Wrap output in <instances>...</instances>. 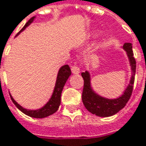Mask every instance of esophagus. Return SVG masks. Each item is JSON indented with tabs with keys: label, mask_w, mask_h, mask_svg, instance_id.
Instances as JSON below:
<instances>
[{
	"label": "esophagus",
	"mask_w": 146,
	"mask_h": 146,
	"mask_svg": "<svg viewBox=\"0 0 146 146\" xmlns=\"http://www.w3.org/2000/svg\"><path fill=\"white\" fill-rule=\"evenodd\" d=\"M71 72L74 74V75H78L80 73V68L77 66H73L71 67Z\"/></svg>",
	"instance_id": "esophagus-1"
}]
</instances>
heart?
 Listing matches in <instances>:
<instances>
[{"mask_svg": "<svg viewBox=\"0 0 146 146\" xmlns=\"http://www.w3.org/2000/svg\"><path fill=\"white\" fill-rule=\"evenodd\" d=\"M91 36H93V34H89L88 35V37H90Z\"/></svg>", "mask_w": 146, "mask_h": 146, "instance_id": "obj_1", "label": "heart"}]
</instances>
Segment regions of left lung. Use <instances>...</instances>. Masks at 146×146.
Here are the masks:
<instances>
[{"mask_svg":"<svg viewBox=\"0 0 146 146\" xmlns=\"http://www.w3.org/2000/svg\"><path fill=\"white\" fill-rule=\"evenodd\" d=\"M122 48L126 51L129 59L130 69H131V77L129 85L125 90L124 93L115 99H108L98 95L94 91L90 84V74L88 70L82 72L81 76L84 79V88L82 92V101L85 107L88 111L100 117H109L115 115L120 110L123 109L128 100L133 90V85L135 81V75L136 63L134 58L131 43H125Z\"/></svg>","mask_w":146,"mask_h":146,"instance_id":"left-lung-1","label":"left lung"}]
</instances>
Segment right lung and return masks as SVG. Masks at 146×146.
Instances as JSON below:
<instances>
[{"label": "right lung", "instance_id": "obj_1", "mask_svg": "<svg viewBox=\"0 0 146 146\" xmlns=\"http://www.w3.org/2000/svg\"><path fill=\"white\" fill-rule=\"evenodd\" d=\"M35 18H36V16H33L32 18H31L17 35H19L21 32H22L27 26H30L33 22ZM70 75H71V70H70V68L69 67L68 65H65L59 69L53 93H52L50 100L47 101L46 104L40 109L28 110L26 109V108H23L21 105H19L16 100L13 99V97L10 94L11 99L12 100V102L15 104L16 107L21 112L26 114V115L33 117V118H45V117H47V116L54 114L55 112H56L57 110L59 109L60 105V96H61L62 90L64 88V86L66 83L68 78L70 77Z\"/></svg>", "mask_w": 146, "mask_h": 146}]
</instances>
